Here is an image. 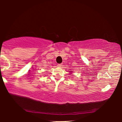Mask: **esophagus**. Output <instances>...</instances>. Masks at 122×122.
Returning a JSON list of instances; mask_svg holds the SVG:
<instances>
[{
	"label": "esophagus",
	"mask_w": 122,
	"mask_h": 122,
	"mask_svg": "<svg viewBox=\"0 0 122 122\" xmlns=\"http://www.w3.org/2000/svg\"><path fill=\"white\" fill-rule=\"evenodd\" d=\"M58 66H59V67H61V66H62V64H58Z\"/></svg>",
	"instance_id": "1"
}]
</instances>
